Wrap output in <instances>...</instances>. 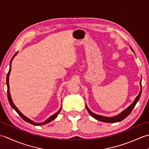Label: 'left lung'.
<instances>
[{"instance_id":"left-lung-1","label":"left lung","mask_w":149,"mask_h":149,"mask_svg":"<svg viewBox=\"0 0 149 149\" xmlns=\"http://www.w3.org/2000/svg\"><path fill=\"white\" fill-rule=\"evenodd\" d=\"M131 50L133 51V50H132V47H131ZM134 52V51H133ZM140 86H141V90L140 91V93H139L138 95L134 101L130 106H129L127 109H125L123 111H122L121 113L119 114L118 115L115 116L114 117H106V116H100L99 115H96V114H95L93 113H92L91 111L88 109V107H87V106H86V109L88 110V113H90V115H91V116H93L94 118H95L98 120H99V121L101 122H107V123H115V122H118L122 121L123 119H125L126 117L128 116L129 115V114L131 113V111L133 109L134 107H135L136 104L138 102V101L139 100L141 96V81H140Z\"/></svg>"}]
</instances>
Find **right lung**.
<instances>
[{"instance_id":"add662e5","label":"right lung","mask_w":149,"mask_h":149,"mask_svg":"<svg viewBox=\"0 0 149 149\" xmlns=\"http://www.w3.org/2000/svg\"><path fill=\"white\" fill-rule=\"evenodd\" d=\"M17 53H18V52L15 53V54L13 56V58H11V61H10V68H9V72H8V74H7V77H6V83H7V86H8V91H7V93H8V100H9V104H10V105H11V106L13 107V109L16 111H17V113L18 114V115L21 116V118H22V119H23L24 120H25V121H26V122H28V123H31V124L34 125H43V124H46V123H49V122H50L52 121L53 120H54V119L56 118V117L58 116V114H59V112H60V111L61 110V108L56 113H55L54 115H53L52 116H51L50 117H49V118L48 119H47L46 121H45L44 122H43V123H35V122H33L32 120H31L30 119H29L28 118H27L26 116H25L23 115V114H22V113H20V111H19V110L18 109L17 107L15 106V104H13V102L12 99H11V95H10V93H9V74H10V72H11V62H12V61H13V58H15V56L17 54Z\"/></svg>"}]
</instances>
